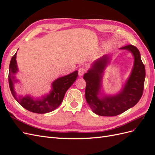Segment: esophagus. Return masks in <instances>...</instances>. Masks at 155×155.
<instances>
[{
  "label": "esophagus",
  "mask_w": 155,
  "mask_h": 155,
  "mask_svg": "<svg viewBox=\"0 0 155 155\" xmlns=\"http://www.w3.org/2000/svg\"><path fill=\"white\" fill-rule=\"evenodd\" d=\"M86 71H87V70H86V68H83V67H81V68H80L79 69V70H78V72H79V76H83V75L85 74V72H86Z\"/></svg>",
  "instance_id": "obj_1"
}]
</instances>
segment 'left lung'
<instances>
[{
  "label": "left lung",
  "mask_w": 155,
  "mask_h": 155,
  "mask_svg": "<svg viewBox=\"0 0 155 155\" xmlns=\"http://www.w3.org/2000/svg\"><path fill=\"white\" fill-rule=\"evenodd\" d=\"M121 49L131 51L134 58V63L132 73L120 94L100 100L97 96L100 88L101 75L108 61L107 56L105 55L97 61L92 68L83 76L87 84L86 100L92 111L97 115L114 116L123 113L137 104L143 94L145 70L140 58V51L132 45H126Z\"/></svg>",
  "instance_id": "left-lung-1"
}]
</instances>
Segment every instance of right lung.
<instances>
[{"mask_svg": "<svg viewBox=\"0 0 155 155\" xmlns=\"http://www.w3.org/2000/svg\"><path fill=\"white\" fill-rule=\"evenodd\" d=\"M16 54L12 58L9 67L8 75L9 85L14 98L25 109L35 113L44 114L57 109L61 104L67 91L76 81L78 76V72L76 70L66 76L56 79L52 84L53 90L50 94L43 97V99L35 100L30 96L22 97L17 96L14 91L13 87L14 83L17 81L15 78V74L18 70L16 62Z\"/></svg>", "mask_w": 155, "mask_h": 155, "instance_id": "obj_1", "label": "right lung"}]
</instances>
